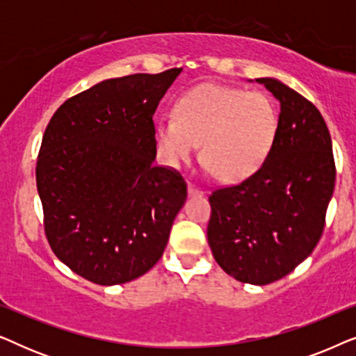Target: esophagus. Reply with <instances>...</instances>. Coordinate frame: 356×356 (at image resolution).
Returning <instances> with one entry per match:
<instances>
[{"label":"esophagus","instance_id":"esophagus-1","mask_svg":"<svg viewBox=\"0 0 356 356\" xmlns=\"http://www.w3.org/2000/svg\"><path fill=\"white\" fill-rule=\"evenodd\" d=\"M188 194L189 196H201V194H204V191L201 188L194 186L193 183H188Z\"/></svg>","mask_w":356,"mask_h":356}]
</instances>
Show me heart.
<instances>
[{
  "label": "heart",
  "instance_id": "b5f03b06",
  "mask_svg": "<svg viewBox=\"0 0 356 356\" xmlns=\"http://www.w3.org/2000/svg\"><path fill=\"white\" fill-rule=\"evenodd\" d=\"M279 133V113L264 92L222 84L188 90L175 118L160 121L155 143L168 167L189 162L202 143L209 172L223 181H241L261 168Z\"/></svg>",
  "mask_w": 356,
  "mask_h": 356
}]
</instances>
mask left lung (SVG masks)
I'll return each instance as SVG.
<instances>
[{
    "label": "left lung",
    "instance_id": "8db88e82",
    "mask_svg": "<svg viewBox=\"0 0 356 356\" xmlns=\"http://www.w3.org/2000/svg\"><path fill=\"white\" fill-rule=\"evenodd\" d=\"M256 82L280 102L279 133L256 173L209 196L207 240L228 275L267 285L290 274L323 236L335 162L319 110L280 81Z\"/></svg>",
    "mask_w": 356,
    "mask_h": 356
}]
</instances>
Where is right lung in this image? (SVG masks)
<instances>
[{"label": "right lung", "mask_w": 356, "mask_h": 356, "mask_svg": "<svg viewBox=\"0 0 356 356\" xmlns=\"http://www.w3.org/2000/svg\"><path fill=\"white\" fill-rule=\"evenodd\" d=\"M181 67L106 79L51 116L37 159V189L51 251L97 285L152 269L186 199L178 170L154 165L152 116Z\"/></svg>", "instance_id": "1"}]
</instances>
